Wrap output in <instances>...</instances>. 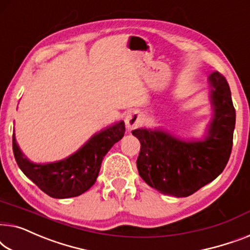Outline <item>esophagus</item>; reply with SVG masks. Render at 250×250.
Here are the masks:
<instances>
[{
  "label": "esophagus",
  "mask_w": 250,
  "mask_h": 250,
  "mask_svg": "<svg viewBox=\"0 0 250 250\" xmlns=\"http://www.w3.org/2000/svg\"><path fill=\"white\" fill-rule=\"evenodd\" d=\"M125 128L128 131H131L133 129H137L143 124V118L138 112H131L125 117Z\"/></svg>",
  "instance_id": "34e87169"
}]
</instances>
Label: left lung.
<instances>
[{
    "label": "left lung",
    "mask_w": 250,
    "mask_h": 250,
    "mask_svg": "<svg viewBox=\"0 0 250 250\" xmlns=\"http://www.w3.org/2000/svg\"><path fill=\"white\" fill-rule=\"evenodd\" d=\"M212 118L202 138H182L164 128H139V175L161 194L188 197L222 173L229 161L235 110L229 83L219 72L208 76Z\"/></svg>",
    "instance_id": "obj_1"
}]
</instances>
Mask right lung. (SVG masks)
I'll return each mask as SVG.
<instances>
[{
    "label": "right lung",
    "mask_w": 250,
    "mask_h": 250,
    "mask_svg": "<svg viewBox=\"0 0 250 250\" xmlns=\"http://www.w3.org/2000/svg\"><path fill=\"white\" fill-rule=\"evenodd\" d=\"M125 131V122H115L94 133L77 152L51 163L31 162L21 152L13 131V154L20 170L41 190L53 198H70L83 194L95 184L104 156Z\"/></svg>",
    "instance_id": "add662e5"
}]
</instances>
